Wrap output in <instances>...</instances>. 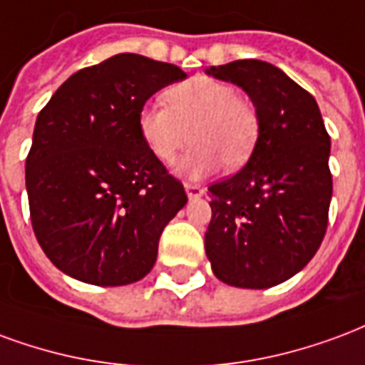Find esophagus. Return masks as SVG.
Masks as SVG:
<instances>
[{
  "label": "esophagus",
  "instance_id": "esophagus-1",
  "mask_svg": "<svg viewBox=\"0 0 365 365\" xmlns=\"http://www.w3.org/2000/svg\"><path fill=\"white\" fill-rule=\"evenodd\" d=\"M185 188H186V194H188V198H190V200H196V198L204 196V188H202L200 185H192V182H186Z\"/></svg>",
  "mask_w": 365,
  "mask_h": 365
}]
</instances>
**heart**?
<instances>
[{
    "label": "heart",
    "mask_w": 365,
    "mask_h": 365,
    "mask_svg": "<svg viewBox=\"0 0 365 365\" xmlns=\"http://www.w3.org/2000/svg\"><path fill=\"white\" fill-rule=\"evenodd\" d=\"M167 106L145 105L138 114V130L151 155L171 165L192 138V150L179 171L190 179L243 167L257 148L260 114L249 97L227 81L196 76L167 87Z\"/></svg>",
    "instance_id": "b5f03b06"
}]
</instances>
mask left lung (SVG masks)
<instances>
[{
	"mask_svg": "<svg viewBox=\"0 0 365 365\" xmlns=\"http://www.w3.org/2000/svg\"><path fill=\"white\" fill-rule=\"evenodd\" d=\"M208 73L252 98L260 134L249 163L208 186L206 255L225 284L272 288L299 272L323 243L331 138L313 95L272 63L235 60Z\"/></svg>",
	"mask_w": 365,
	"mask_h": 365,
	"instance_id": "1",
	"label": "left lung"
}]
</instances>
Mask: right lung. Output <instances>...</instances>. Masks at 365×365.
Masks as SVG:
<instances>
[{
	"label": "right lung",
	"mask_w": 365,
	"mask_h": 365,
	"mask_svg": "<svg viewBox=\"0 0 365 365\" xmlns=\"http://www.w3.org/2000/svg\"><path fill=\"white\" fill-rule=\"evenodd\" d=\"M177 66L116 54L68 77L34 124L25 179L34 235L54 267L95 286L142 280L185 186L151 155L138 114Z\"/></svg>",
	"instance_id": "obj_1"
}]
</instances>
